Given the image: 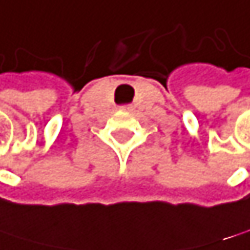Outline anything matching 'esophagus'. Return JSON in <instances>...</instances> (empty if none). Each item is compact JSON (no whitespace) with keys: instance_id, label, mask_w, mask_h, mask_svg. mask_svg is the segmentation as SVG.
I'll return each instance as SVG.
<instances>
[{"instance_id":"1","label":"esophagus","mask_w":250,"mask_h":250,"mask_svg":"<svg viewBox=\"0 0 250 250\" xmlns=\"http://www.w3.org/2000/svg\"><path fill=\"white\" fill-rule=\"evenodd\" d=\"M129 108H131V107H125V110H129Z\"/></svg>"}]
</instances>
